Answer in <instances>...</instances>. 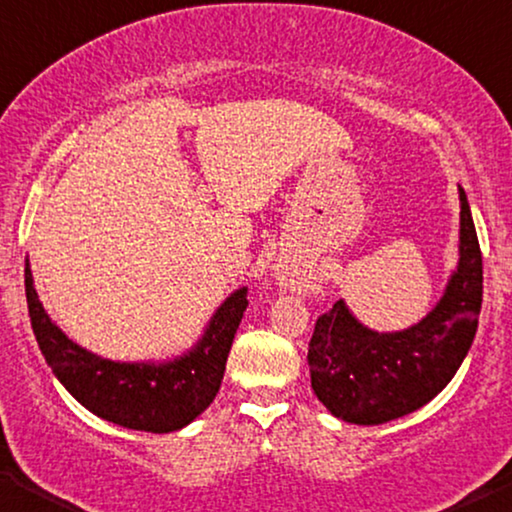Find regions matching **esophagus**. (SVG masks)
Returning <instances> with one entry per match:
<instances>
[{"instance_id":"obj_1","label":"esophagus","mask_w":512,"mask_h":512,"mask_svg":"<svg viewBox=\"0 0 512 512\" xmlns=\"http://www.w3.org/2000/svg\"><path fill=\"white\" fill-rule=\"evenodd\" d=\"M292 282H294V280H292Z\"/></svg>"}]
</instances>
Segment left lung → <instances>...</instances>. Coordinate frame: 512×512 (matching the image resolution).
I'll list each match as a JSON object with an SVG mask.
<instances>
[{
  "label": "left lung",
  "instance_id": "1",
  "mask_svg": "<svg viewBox=\"0 0 512 512\" xmlns=\"http://www.w3.org/2000/svg\"><path fill=\"white\" fill-rule=\"evenodd\" d=\"M460 264L430 315L398 333H375L338 301L317 317L308 345L312 391L333 416L377 425L421 409L467 356L483 303V255L460 188Z\"/></svg>",
  "mask_w": 512,
  "mask_h": 512
}]
</instances>
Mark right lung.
Returning a JSON list of instances; mask_svg holds the SVG:
<instances>
[{
    "label": "right lung",
    "instance_id": "1",
    "mask_svg": "<svg viewBox=\"0 0 512 512\" xmlns=\"http://www.w3.org/2000/svg\"><path fill=\"white\" fill-rule=\"evenodd\" d=\"M25 292L32 329L45 361L75 400L105 421L144 432L181 430L216 398L234 333L248 305V289L220 305L193 352L172 363H114L68 340L38 301L29 259Z\"/></svg>",
    "mask_w": 512,
    "mask_h": 512
}]
</instances>
